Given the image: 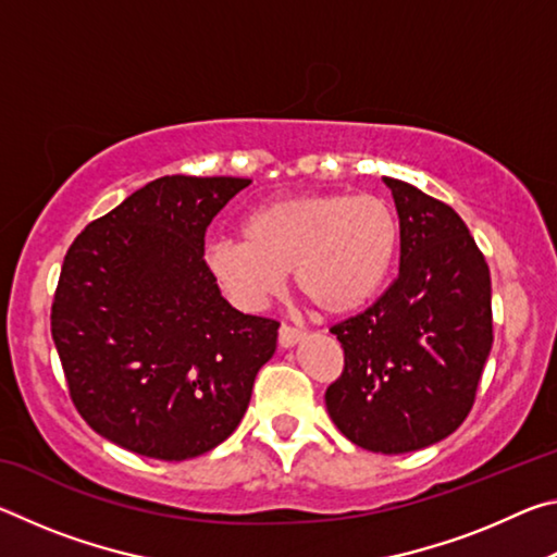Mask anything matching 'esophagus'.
Instances as JSON below:
<instances>
[{"instance_id":"1","label":"esophagus","mask_w":557,"mask_h":557,"mask_svg":"<svg viewBox=\"0 0 557 557\" xmlns=\"http://www.w3.org/2000/svg\"><path fill=\"white\" fill-rule=\"evenodd\" d=\"M301 338H305V332H301V329L287 326V324L280 326V346H282V348L297 346V344L301 342Z\"/></svg>"}]
</instances>
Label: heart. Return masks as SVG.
Masks as SVG:
<instances>
[{"label":"heart","mask_w":557,"mask_h":557,"mask_svg":"<svg viewBox=\"0 0 557 557\" xmlns=\"http://www.w3.org/2000/svg\"><path fill=\"white\" fill-rule=\"evenodd\" d=\"M243 240L206 245L203 262L225 297L260 312L285 285L326 314H351L388 280L398 250V221L373 194H314L258 206L243 221Z\"/></svg>","instance_id":"b5f03b06"}]
</instances>
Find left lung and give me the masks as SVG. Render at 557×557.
<instances>
[{
    "label": "left lung",
    "mask_w": 557,
    "mask_h": 557,
    "mask_svg": "<svg viewBox=\"0 0 557 557\" xmlns=\"http://www.w3.org/2000/svg\"><path fill=\"white\" fill-rule=\"evenodd\" d=\"M400 221V270L385 295L332 326L344 373L326 410L354 445L405 455L449 437L474 405L492 351V275L455 209L383 176Z\"/></svg>",
    "instance_id": "1"
}]
</instances>
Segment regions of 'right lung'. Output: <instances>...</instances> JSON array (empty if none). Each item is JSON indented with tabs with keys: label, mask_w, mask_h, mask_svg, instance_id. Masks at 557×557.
Instances as JSON below:
<instances>
[{
	"label": "right lung",
	"mask_w": 557,
	"mask_h": 557,
	"mask_svg": "<svg viewBox=\"0 0 557 557\" xmlns=\"http://www.w3.org/2000/svg\"><path fill=\"white\" fill-rule=\"evenodd\" d=\"M248 184L162 176L92 221L65 252L53 344L73 405L112 445L184 461L240 425L280 324L223 299L203 238Z\"/></svg>",
	"instance_id": "1"
}]
</instances>
